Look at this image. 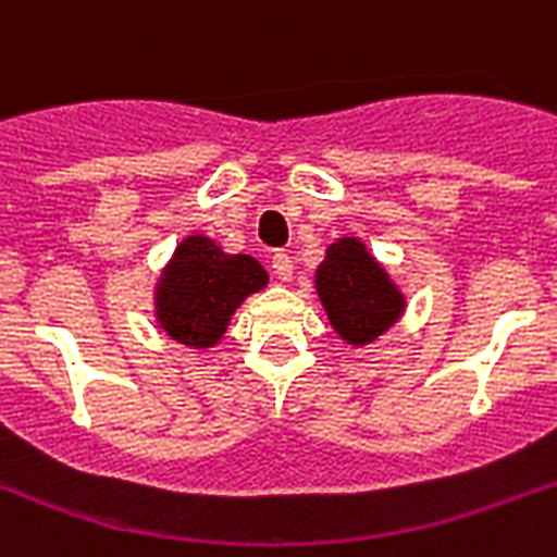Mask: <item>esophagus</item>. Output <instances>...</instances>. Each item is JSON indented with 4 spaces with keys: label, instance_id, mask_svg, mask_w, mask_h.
Masks as SVG:
<instances>
[{
    "label": "esophagus",
    "instance_id": "1",
    "mask_svg": "<svg viewBox=\"0 0 557 557\" xmlns=\"http://www.w3.org/2000/svg\"><path fill=\"white\" fill-rule=\"evenodd\" d=\"M271 269H274L277 280L288 283V280H292V274H295V262H292V257H288V253L277 251L274 257H271Z\"/></svg>",
    "mask_w": 557,
    "mask_h": 557
}]
</instances>
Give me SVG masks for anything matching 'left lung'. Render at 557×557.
<instances>
[{"label":"left lung","mask_w":557,"mask_h":557,"mask_svg":"<svg viewBox=\"0 0 557 557\" xmlns=\"http://www.w3.org/2000/svg\"><path fill=\"white\" fill-rule=\"evenodd\" d=\"M314 283L330 323L349 344L375 341L405 309V297L372 260L364 243L352 236L330 245Z\"/></svg>","instance_id":"8db88e82"}]
</instances>
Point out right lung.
Listing matches in <instances>:
<instances>
[{
	"instance_id": "obj_1",
	"label": "right lung",
	"mask_w": 557,
	"mask_h": 557,
	"mask_svg": "<svg viewBox=\"0 0 557 557\" xmlns=\"http://www.w3.org/2000/svg\"><path fill=\"white\" fill-rule=\"evenodd\" d=\"M265 280L269 274L248 253H225L208 236H187L156 288L161 330L187 347H213L236 306Z\"/></svg>"
}]
</instances>
